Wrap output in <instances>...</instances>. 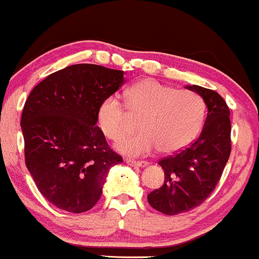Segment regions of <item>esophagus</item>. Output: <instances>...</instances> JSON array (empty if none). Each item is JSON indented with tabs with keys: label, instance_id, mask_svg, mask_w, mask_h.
Segmentation results:
<instances>
[{
	"label": "esophagus",
	"instance_id": "esophagus-1",
	"mask_svg": "<svg viewBox=\"0 0 259 259\" xmlns=\"http://www.w3.org/2000/svg\"><path fill=\"white\" fill-rule=\"evenodd\" d=\"M125 161H126V164L132 165V166H140V167H142V166H146V165L148 164L147 161H145V160H134V159H125Z\"/></svg>",
	"mask_w": 259,
	"mask_h": 259
}]
</instances>
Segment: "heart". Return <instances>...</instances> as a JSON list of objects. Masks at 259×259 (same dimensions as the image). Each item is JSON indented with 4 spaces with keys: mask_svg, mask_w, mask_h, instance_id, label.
<instances>
[{
    "mask_svg": "<svg viewBox=\"0 0 259 259\" xmlns=\"http://www.w3.org/2000/svg\"><path fill=\"white\" fill-rule=\"evenodd\" d=\"M205 104L192 90H176L155 79H142L126 90V106L116 95L99 106L98 124L107 139L117 141L139 119L141 132L117 143L129 155H147L158 148L163 153L180 152L197 136L204 121Z\"/></svg>",
    "mask_w": 259,
    "mask_h": 259,
    "instance_id": "obj_1",
    "label": "heart"
}]
</instances>
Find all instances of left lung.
<instances>
[{
    "mask_svg": "<svg viewBox=\"0 0 259 259\" xmlns=\"http://www.w3.org/2000/svg\"><path fill=\"white\" fill-rule=\"evenodd\" d=\"M198 93L207 106L199 138L188 147L158 161L165 180L147 195L152 207L174 216L198 207L216 188L232 151L230 112L222 96L199 85L187 87Z\"/></svg>",
    "mask_w": 259,
    "mask_h": 259,
    "instance_id": "left-lung-1",
    "label": "left lung"
}]
</instances>
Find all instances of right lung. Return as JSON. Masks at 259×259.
I'll return each mask as SVG.
<instances>
[{"instance_id":"1","label":"right lung","mask_w":259,"mask_h":259,"mask_svg":"<svg viewBox=\"0 0 259 259\" xmlns=\"http://www.w3.org/2000/svg\"><path fill=\"white\" fill-rule=\"evenodd\" d=\"M123 74L100 65H71L37 84L25 102V164L40 194L60 210H90L108 170L123 161L96 125L100 104L125 82Z\"/></svg>"}]
</instances>
